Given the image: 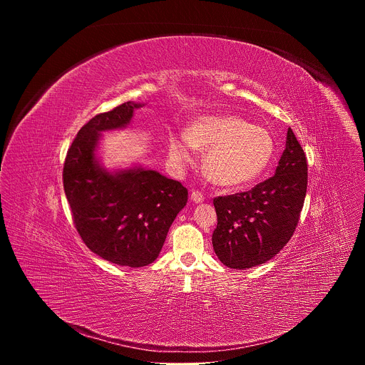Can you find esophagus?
I'll return each instance as SVG.
<instances>
[{"label": "esophagus", "instance_id": "1", "mask_svg": "<svg viewBox=\"0 0 365 365\" xmlns=\"http://www.w3.org/2000/svg\"><path fill=\"white\" fill-rule=\"evenodd\" d=\"M190 199H192L195 203H200V202H203L205 196H203V193H202L200 190H193V192L190 193Z\"/></svg>", "mask_w": 365, "mask_h": 365}]
</instances>
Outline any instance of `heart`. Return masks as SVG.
Instances as JSON below:
<instances>
[{"mask_svg": "<svg viewBox=\"0 0 365 365\" xmlns=\"http://www.w3.org/2000/svg\"><path fill=\"white\" fill-rule=\"evenodd\" d=\"M187 138L170 140V155L178 163L192 158V145L210 150L205 168L222 186H241L262 175L269 166L274 143L270 133L235 115L202 117L190 124Z\"/></svg>", "mask_w": 365, "mask_h": 365, "instance_id": "obj_1", "label": "heart"}]
</instances>
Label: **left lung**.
<instances>
[{
  "mask_svg": "<svg viewBox=\"0 0 365 365\" xmlns=\"http://www.w3.org/2000/svg\"><path fill=\"white\" fill-rule=\"evenodd\" d=\"M307 189V160L292 128L276 175L240 192L214 199L218 217L212 245L230 269H250L273 258L292 238Z\"/></svg>",
  "mask_w": 365,
  "mask_h": 365,
  "instance_id": "obj_1",
  "label": "left lung"
}]
</instances>
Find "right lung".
<instances>
[{
  "mask_svg": "<svg viewBox=\"0 0 365 365\" xmlns=\"http://www.w3.org/2000/svg\"><path fill=\"white\" fill-rule=\"evenodd\" d=\"M138 103L124 102L91 118L72 141L63 163V187L75 228L103 259L128 267L151 264L187 202L178 180L145 169L111 175L95 160L99 133L124 127Z\"/></svg>",
  "mask_w": 365,
  "mask_h": 365,
  "instance_id": "obj_1",
  "label": "right lung"
}]
</instances>
